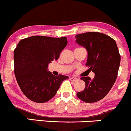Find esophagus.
I'll return each mask as SVG.
<instances>
[{
  "mask_svg": "<svg viewBox=\"0 0 131 131\" xmlns=\"http://www.w3.org/2000/svg\"><path fill=\"white\" fill-rule=\"evenodd\" d=\"M70 79V81H73V82H74V81H77V80H78V79L76 78V77H71V78Z\"/></svg>",
  "mask_w": 131,
  "mask_h": 131,
  "instance_id": "esophagus-1",
  "label": "esophagus"
}]
</instances>
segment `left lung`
Returning a JSON list of instances; mask_svg holds the SVG:
<instances>
[{
	"label": "left lung",
	"mask_w": 131,
	"mask_h": 131,
	"mask_svg": "<svg viewBox=\"0 0 131 131\" xmlns=\"http://www.w3.org/2000/svg\"><path fill=\"white\" fill-rule=\"evenodd\" d=\"M75 38V42L87 50L86 65L95 73L92 79L81 77L86 87L77 96L87 103L97 102L108 93L117 78L120 55L116 41L105 34L95 32L79 34Z\"/></svg>",
	"instance_id": "1"
}]
</instances>
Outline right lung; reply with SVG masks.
Masks as SVG:
<instances>
[{
	"label": "right lung",
	"mask_w": 131,
	"mask_h": 131,
	"mask_svg": "<svg viewBox=\"0 0 131 131\" xmlns=\"http://www.w3.org/2000/svg\"><path fill=\"white\" fill-rule=\"evenodd\" d=\"M67 38L35 36L23 39L14 50L15 77L23 93L33 102L43 103L55 96L67 75L56 76L48 64L57 60L67 45Z\"/></svg>",
	"instance_id": "right-lung-1"
}]
</instances>
